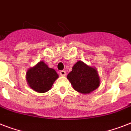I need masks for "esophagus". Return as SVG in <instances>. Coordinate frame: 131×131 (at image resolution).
<instances>
[{
	"label": "esophagus",
	"instance_id": "1",
	"mask_svg": "<svg viewBox=\"0 0 131 131\" xmlns=\"http://www.w3.org/2000/svg\"><path fill=\"white\" fill-rule=\"evenodd\" d=\"M66 71H60V75L62 76H65L66 75Z\"/></svg>",
	"mask_w": 131,
	"mask_h": 131
}]
</instances>
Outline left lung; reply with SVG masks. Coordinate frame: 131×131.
Instances as JSON below:
<instances>
[{
  "label": "left lung",
  "mask_w": 131,
  "mask_h": 131,
  "mask_svg": "<svg viewBox=\"0 0 131 131\" xmlns=\"http://www.w3.org/2000/svg\"><path fill=\"white\" fill-rule=\"evenodd\" d=\"M67 79L76 91L88 94L99 86V78L94 68L82 61L74 64L73 70L68 74Z\"/></svg>",
  "instance_id": "left-lung-1"
}]
</instances>
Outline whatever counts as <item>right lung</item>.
I'll use <instances>...</instances> for the list:
<instances>
[{"label":"right lung","instance_id":"add662e5","mask_svg":"<svg viewBox=\"0 0 131 131\" xmlns=\"http://www.w3.org/2000/svg\"><path fill=\"white\" fill-rule=\"evenodd\" d=\"M58 78V75L55 70L48 67L43 61L30 69L26 73V80L30 87L40 93L50 90Z\"/></svg>","mask_w":131,"mask_h":131}]
</instances>
